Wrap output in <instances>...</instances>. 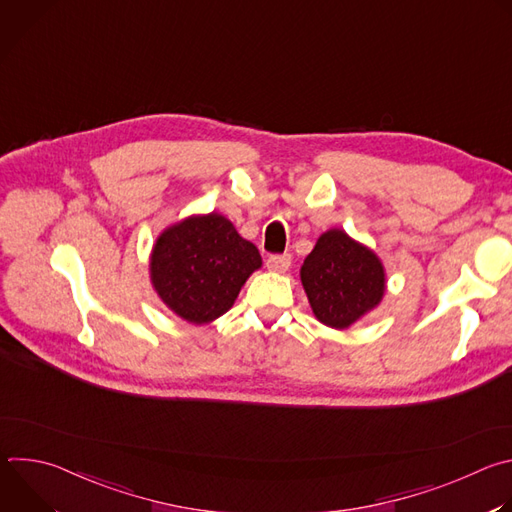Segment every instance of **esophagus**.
<instances>
[{
    "instance_id": "obj_1",
    "label": "esophagus",
    "mask_w": 512,
    "mask_h": 512,
    "mask_svg": "<svg viewBox=\"0 0 512 512\" xmlns=\"http://www.w3.org/2000/svg\"><path fill=\"white\" fill-rule=\"evenodd\" d=\"M267 269L269 271H277V273H285L291 265V255L283 253V255H269L267 257Z\"/></svg>"
}]
</instances>
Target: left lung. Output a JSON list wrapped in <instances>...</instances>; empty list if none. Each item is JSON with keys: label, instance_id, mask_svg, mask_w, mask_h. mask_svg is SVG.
Here are the masks:
<instances>
[{"label": "left lung", "instance_id": "obj_1", "mask_svg": "<svg viewBox=\"0 0 512 512\" xmlns=\"http://www.w3.org/2000/svg\"><path fill=\"white\" fill-rule=\"evenodd\" d=\"M300 275L316 318L340 330L373 310L385 294L379 257L338 229L318 239Z\"/></svg>", "mask_w": 512, "mask_h": 512}]
</instances>
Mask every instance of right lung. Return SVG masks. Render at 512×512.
Wrapping results in <instances>:
<instances>
[{"label": "right lung", "instance_id": "1", "mask_svg": "<svg viewBox=\"0 0 512 512\" xmlns=\"http://www.w3.org/2000/svg\"><path fill=\"white\" fill-rule=\"evenodd\" d=\"M259 267L257 247L216 212L190 216L164 231L150 263L158 296L192 324L223 316Z\"/></svg>", "mask_w": 512, "mask_h": 512}]
</instances>
